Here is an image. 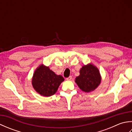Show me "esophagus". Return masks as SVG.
<instances>
[{
    "mask_svg": "<svg viewBox=\"0 0 132 132\" xmlns=\"http://www.w3.org/2000/svg\"><path fill=\"white\" fill-rule=\"evenodd\" d=\"M71 79H72V77L71 76H70L69 77L66 78V80H71Z\"/></svg>",
    "mask_w": 132,
    "mask_h": 132,
    "instance_id": "34e87169",
    "label": "esophagus"
}]
</instances>
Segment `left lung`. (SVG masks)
Masks as SVG:
<instances>
[{"mask_svg": "<svg viewBox=\"0 0 132 132\" xmlns=\"http://www.w3.org/2000/svg\"><path fill=\"white\" fill-rule=\"evenodd\" d=\"M79 75L75 82L81 90L85 92L94 91L100 84L102 77L97 67L90 63L84 65L79 71Z\"/></svg>", "mask_w": 132, "mask_h": 132, "instance_id": "left-lung-1", "label": "left lung"}]
</instances>
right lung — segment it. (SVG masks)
I'll use <instances>...</instances> for the list:
<instances>
[{
    "mask_svg": "<svg viewBox=\"0 0 132 132\" xmlns=\"http://www.w3.org/2000/svg\"><path fill=\"white\" fill-rule=\"evenodd\" d=\"M64 78L57 75L48 66L41 64L33 75L32 85L35 90L41 96L49 97L55 94Z\"/></svg>",
    "mask_w": 132,
    "mask_h": 132,
    "instance_id": "add662e5",
    "label": "right lung"
}]
</instances>
